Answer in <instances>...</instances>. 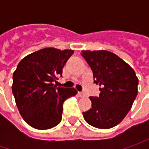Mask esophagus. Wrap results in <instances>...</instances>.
Segmentation results:
<instances>
[{
  "mask_svg": "<svg viewBox=\"0 0 149 149\" xmlns=\"http://www.w3.org/2000/svg\"><path fill=\"white\" fill-rule=\"evenodd\" d=\"M78 95H79V96L80 98H84V97H85V94H84V92H82V91L78 92Z\"/></svg>",
  "mask_w": 149,
  "mask_h": 149,
  "instance_id": "34e87169",
  "label": "esophagus"
}]
</instances>
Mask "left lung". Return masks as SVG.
Returning <instances> with one entry per match:
<instances>
[{"instance_id": "1", "label": "left lung", "mask_w": 149, "mask_h": 149, "mask_svg": "<svg viewBox=\"0 0 149 149\" xmlns=\"http://www.w3.org/2000/svg\"><path fill=\"white\" fill-rule=\"evenodd\" d=\"M90 66L99 97H90L92 108L83 112L84 120L98 129H110L120 123L131 109L138 95L139 79L134 70L115 54L107 50H82Z\"/></svg>"}]
</instances>
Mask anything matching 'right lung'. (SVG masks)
I'll use <instances>...</instances> for the list:
<instances>
[{"label": "right lung", "instance_id": "obj_1", "mask_svg": "<svg viewBox=\"0 0 149 149\" xmlns=\"http://www.w3.org/2000/svg\"><path fill=\"white\" fill-rule=\"evenodd\" d=\"M73 53L72 49L45 48L28 54L18 64L12 93L20 115L32 128L44 130L58 125L65 100L77 94L74 88L54 84Z\"/></svg>", "mask_w": 149, "mask_h": 149}]
</instances>
